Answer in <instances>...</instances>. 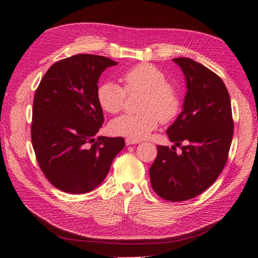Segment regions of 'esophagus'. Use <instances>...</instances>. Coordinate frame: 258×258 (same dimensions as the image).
<instances>
[{"label": "esophagus", "mask_w": 258, "mask_h": 258, "mask_svg": "<svg viewBox=\"0 0 258 258\" xmlns=\"http://www.w3.org/2000/svg\"><path fill=\"white\" fill-rule=\"evenodd\" d=\"M138 143H140V141L139 140H136V139H126V144L127 145H131V144H138Z\"/></svg>", "instance_id": "esophagus-1"}]
</instances>
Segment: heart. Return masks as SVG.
<instances>
[{"label":"heart","mask_w":258,"mask_h":258,"mask_svg":"<svg viewBox=\"0 0 258 258\" xmlns=\"http://www.w3.org/2000/svg\"><path fill=\"white\" fill-rule=\"evenodd\" d=\"M124 88L107 81L97 90V102L103 110L117 114L123 107L128 94L143 93L140 114H124L109 122L115 136L141 140L155 130L159 121L169 122L180 110V96L176 87L166 81V76L156 66L143 62L122 75Z\"/></svg>","instance_id":"heart-1"}]
</instances>
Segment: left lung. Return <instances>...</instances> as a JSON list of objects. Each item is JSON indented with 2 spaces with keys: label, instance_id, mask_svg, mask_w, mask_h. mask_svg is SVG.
<instances>
[{
  "label": "left lung",
  "instance_id": "obj_1",
  "mask_svg": "<svg viewBox=\"0 0 258 258\" xmlns=\"http://www.w3.org/2000/svg\"><path fill=\"white\" fill-rule=\"evenodd\" d=\"M182 71L186 93L182 112L167 129L169 140L181 147L157 145L150 168L153 190L170 202L186 201L210 187L227 163L233 137L231 102L224 81L200 62L173 58Z\"/></svg>",
  "mask_w": 258,
  "mask_h": 258
}]
</instances>
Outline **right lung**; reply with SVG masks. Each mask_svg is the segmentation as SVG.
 Instances as JSON below:
<instances>
[{
  "label": "right lung",
  "mask_w": 258,
  "mask_h": 258,
  "mask_svg": "<svg viewBox=\"0 0 258 258\" xmlns=\"http://www.w3.org/2000/svg\"><path fill=\"white\" fill-rule=\"evenodd\" d=\"M117 64L100 55H74L48 68L34 94L32 146L44 176L61 191L94 190L123 149L121 137L95 138L104 122L97 82Z\"/></svg>",
  "instance_id": "add662e5"
}]
</instances>
